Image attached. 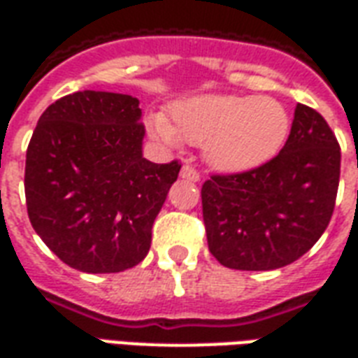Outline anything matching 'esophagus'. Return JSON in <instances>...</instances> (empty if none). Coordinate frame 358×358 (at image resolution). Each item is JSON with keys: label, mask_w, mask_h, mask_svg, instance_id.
<instances>
[{"label": "esophagus", "mask_w": 358, "mask_h": 358, "mask_svg": "<svg viewBox=\"0 0 358 358\" xmlns=\"http://www.w3.org/2000/svg\"><path fill=\"white\" fill-rule=\"evenodd\" d=\"M180 176L184 180H187V182H199L201 180V174L193 166L189 165H184L182 166V171H180Z\"/></svg>", "instance_id": "esophagus-1"}]
</instances>
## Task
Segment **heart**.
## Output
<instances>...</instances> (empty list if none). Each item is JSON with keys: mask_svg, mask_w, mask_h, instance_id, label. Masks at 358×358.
I'll return each instance as SVG.
<instances>
[{"mask_svg": "<svg viewBox=\"0 0 358 358\" xmlns=\"http://www.w3.org/2000/svg\"><path fill=\"white\" fill-rule=\"evenodd\" d=\"M172 125L150 119V131L161 142L205 144V159L216 171L239 174L267 165L287 144L292 115L271 96L205 94L176 102Z\"/></svg>", "mask_w": 358, "mask_h": 358, "instance_id": "1", "label": "heart"}]
</instances>
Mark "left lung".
<instances>
[{"mask_svg": "<svg viewBox=\"0 0 358 358\" xmlns=\"http://www.w3.org/2000/svg\"><path fill=\"white\" fill-rule=\"evenodd\" d=\"M340 144L324 117L298 104L280 153L201 187L206 241L222 266L269 271L292 264L320 239L340 184Z\"/></svg>", "mask_w": 358, "mask_h": 358, "instance_id": "left-lung-1", "label": "left lung"}]
</instances>
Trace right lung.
Returning <instances> with one entry per match:
<instances>
[{"mask_svg":"<svg viewBox=\"0 0 358 358\" xmlns=\"http://www.w3.org/2000/svg\"><path fill=\"white\" fill-rule=\"evenodd\" d=\"M138 98L104 91L62 96L39 117L26 152L31 227L85 273H119L144 260L178 161L142 155Z\"/></svg>","mask_w":358,"mask_h":358,"instance_id":"right-lung-1","label":"right lung"}]
</instances>
